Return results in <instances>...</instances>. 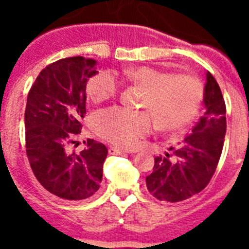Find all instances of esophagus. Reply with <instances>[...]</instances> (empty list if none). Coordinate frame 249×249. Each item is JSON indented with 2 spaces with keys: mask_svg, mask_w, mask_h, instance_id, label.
<instances>
[{
  "mask_svg": "<svg viewBox=\"0 0 249 249\" xmlns=\"http://www.w3.org/2000/svg\"><path fill=\"white\" fill-rule=\"evenodd\" d=\"M109 155H123V153H126V151H123V149L118 148V147H113L111 146L108 148Z\"/></svg>",
  "mask_w": 249,
  "mask_h": 249,
  "instance_id": "1",
  "label": "esophagus"
}]
</instances>
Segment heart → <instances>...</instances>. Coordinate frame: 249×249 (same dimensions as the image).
Returning a JSON list of instances; mask_svg holds the SVG:
<instances>
[{"label": "heart", "instance_id": "heart-1", "mask_svg": "<svg viewBox=\"0 0 249 249\" xmlns=\"http://www.w3.org/2000/svg\"><path fill=\"white\" fill-rule=\"evenodd\" d=\"M117 76L143 89L141 107L146 111L111 107L94 114L96 132L114 146L136 148L141 140L156 128V122L163 131H178L184 128L198 112L203 89L196 77L173 76L171 72L151 66L126 68L117 72ZM117 76L112 71H100L92 76L86 86L89 97L100 103L117 96Z\"/></svg>", "mask_w": 249, "mask_h": 249}]
</instances>
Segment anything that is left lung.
Masks as SVG:
<instances>
[{"label":"left lung","mask_w":249,"mask_h":249,"mask_svg":"<svg viewBox=\"0 0 249 249\" xmlns=\"http://www.w3.org/2000/svg\"><path fill=\"white\" fill-rule=\"evenodd\" d=\"M204 113L191 135L172 155L155 158L153 172L146 177L147 190L160 201L179 202L197 195L210 183L223 149L226 103L214 77L207 72L203 96Z\"/></svg>","instance_id":"1"}]
</instances>
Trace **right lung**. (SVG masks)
I'll list each match as a JSON object with an SVG mask.
<instances>
[{
  "label": "right lung",
  "instance_id": "add662e5",
  "mask_svg": "<svg viewBox=\"0 0 249 249\" xmlns=\"http://www.w3.org/2000/svg\"><path fill=\"white\" fill-rule=\"evenodd\" d=\"M96 61L85 57L58 59L43 68L27 96L26 152L43 188L59 198L80 201L97 192L107 148L87 140L80 153L67 146L81 133L86 114V85L98 73Z\"/></svg>",
  "mask_w": 249,
  "mask_h": 249
}]
</instances>
